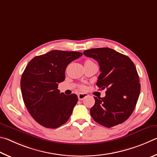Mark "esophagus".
<instances>
[{"label":"esophagus","mask_w":157,"mask_h":157,"mask_svg":"<svg viewBox=\"0 0 157 157\" xmlns=\"http://www.w3.org/2000/svg\"><path fill=\"white\" fill-rule=\"evenodd\" d=\"M87 94H84V93H81V94H78V98L79 100H83L84 98H86L87 97Z\"/></svg>","instance_id":"34e87169"}]
</instances>
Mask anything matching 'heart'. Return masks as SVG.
<instances>
[{
	"instance_id": "obj_1",
	"label": "heart",
	"mask_w": 157,
	"mask_h": 157,
	"mask_svg": "<svg viewBox=\"0 0 157 157\" xmlns=\"http://www.w3.org/2000/svg\"><path fill=\"white\" fill-rule=\"evenodd\" d=\"M86 62H91V60H87ZM82 88H84V86H82Z\"/></svg>"
}]
</instances>
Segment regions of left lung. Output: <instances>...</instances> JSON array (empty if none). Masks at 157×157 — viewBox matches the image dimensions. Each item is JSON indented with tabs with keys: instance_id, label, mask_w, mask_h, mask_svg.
<instances>
[{
	"instance_id": "left-lung-1",
	"label": "left lung",
	"mask_w": 157,
	"mask_h": 157,
	"mask_svg": "<svg viewBox=\"0 0 157 157\" xmlns=\"http://www.w3.org/2000/svg\"><path fill=\"white\" fill-rule=\"evenodd\" d=\"M83 54L98 63L101 74L97 86L107 90L105 97H94L95 104L90 109L92 119L107 128L125 121L135 108L141 90L134 63L109 48L87 49Z\"/></svg>"
}]
</instances>
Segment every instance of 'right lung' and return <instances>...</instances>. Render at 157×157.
Returning a JSON list of instances; mask_svg holds the SVG:
<instances>
[{
    "label": "right lung",
    "mask_w": 157,
    "mask_h": 157,
    "mask_svg": "<svg viewBox=\"0 0 157 157\" xmlns=\"http://www.w3.org/2000/svg\"><path fill=\"white\" fill-rule=\"evenodd\" d=\"M82 55L78 52L52 50L34 57L25 69L21 80L24 103L43 127L59 128L70 119L78 97L60 93L58 86L65 80L67 65Z\"/></svg>",
    "instance_id": "1"
}]
</instances>
